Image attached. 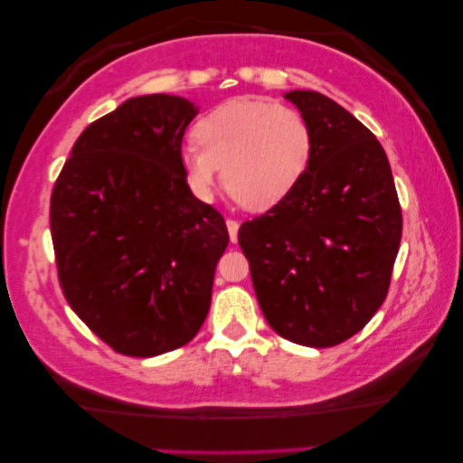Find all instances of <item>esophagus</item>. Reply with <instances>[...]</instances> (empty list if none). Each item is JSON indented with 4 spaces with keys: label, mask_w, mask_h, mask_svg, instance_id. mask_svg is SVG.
Masks as SVG:
<instances>
[{
    "label": "esophagus",
    "mask_w": 463,
    "mask_h": 463,
    "mask_svg": "<svg viewBox=\"0 0 463 463\" xmlns=\"http://www.w3.org/2000/svg\"><path fill=\"white\" fill-rule=\"evenodd\" d=\"M227 232H230V240L232 242H238V230H240V223L236 219H227Z\"/></svg>",
    "instance_id": "obj_1"
}]
</instances>
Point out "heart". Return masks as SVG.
Returning a JSON list of instances; mask_svg holds the SVG:
<instances>
[{
    "label": "heart",
    "mask_w": 463,
    "mask_h": 463,
    "mask_svg": "<svg viewBox=\"0 0 463 463\" xmlns=\"http://www.w3.org/2000/svg\"><path fill=\"white\" fill-rule=\"evenodd\" d=\"M181 147V168L195 198L225 185L249 211H269L295 192L314 157V135L293 107L259 97L230 99L195 126Z\"/></svg>",
    "instance_id": "1"
}]
</instances>
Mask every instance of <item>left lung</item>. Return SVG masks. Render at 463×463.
<instances>
[{
	"instance_id": "1",
	"label": "left lung",
	"mask_w": 463,
	"mask_h": 463,
	"mask_svg": "<svg viewBox=\"0 0 463 463\" xmlns=\"http://www.w3.org/2000/svg\"><path fill=\"white\" fill-rule=\"evenodd\" d=\"M307 119L314 157L295 192L240 225L238 242L269 326L307 347L356 335L388 295L402 214L388 156L333 99L284 94Z\"/></svg>"
}]
</instances>
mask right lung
I'll return each instance as SVG.
<instances>
[{
	"label": "right lung",
	"mask_w": 463,
	"mask_h": 463,
	"mask_svg": "<svg viewBox=\"0 0 463 463\" xmlns=\"http://www.w3.org/2000/svg\"><path fill=\"white\" fill-rule=\"evenodd\" d=\"M192 100L143 94L81 132L50 200L61 288L119 354L189 344L211 307L225 221L189 192L181 143Z\"/></svg>",
	"instance_id": "add662e5"
}]
</instances>
